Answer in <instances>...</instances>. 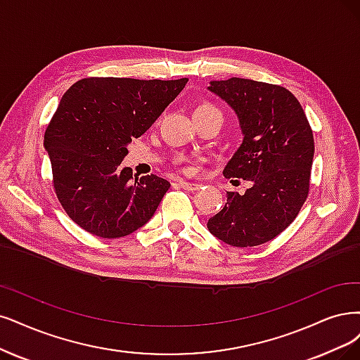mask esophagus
<instances>
[{"label": "esophagus", "mask_w": 360, "mask_h": 360, "mask_svg": "<svg viewBox=\"0 0 360 360\" xmlns=\"http://www.w3.org/2000/svg\"><path fill=\"white\" fill-rule=\"evenodd\" d=\"M181 188L187 190V191H195L200 188V184H195V182H187V181H179Z\"/></svg>", "instance_id": "esophagus-1"}]
</instances>
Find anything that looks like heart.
Instances as JSON below:
<instances>
[{"instance_id": "b5f03b06", "label": "heart", "mask_w": 360, "mask_h": 360, "mask_svg": "<svg viewBox=\"0 0 360 360\" xmlns=\"http://www.w3.org/2000/svg\"><path fill=\"white\" fill-rule=\"evenodd\" d=\"M203 110H214V106L209 105V103H205V105H200L195 111H203Z\"/></svg>"}]
</instances>
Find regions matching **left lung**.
<instances>
[{
    "label": "left lung",
    "instance_id": "1",
    "mask_svg": "<svg viewBox=\"0 0 360 360\" xmlns=\"http://www.w3.org/2000/svg\"><path fill=\"white\" fill-rule=\"evenodd\" d=\"M209 90L236 111L245 135L224 176L252 187L245 194L229 191L207 229L236 248L267 243L289 227L309 195L313 130L298 99L282 86L233 77L210 82Z\"/></svg>",
    "mask_w": 360,
    "mask_h": 360
}]
</instances>
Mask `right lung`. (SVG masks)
Returning <instances> with one entry per match:
<instances>
[{
  "mask_svg": "<svg viewBox=\"0 0 360 360\" xmlns=\"http://www.w3.org/2000/svg\"><path fill=\"white\" fill-rule=\"evenodd\" d=\"M187 82L89 77L66 90L44 146L58 200L83 230L118 238L151 219L170 184L155 175L133 178L122 160L131 138L150 129Z\"/></svg>",
  "mask_w": 360,
  "mask_h": 360,
  "instance_id": "1",
  "label": "right lung"
}]
</instances>
